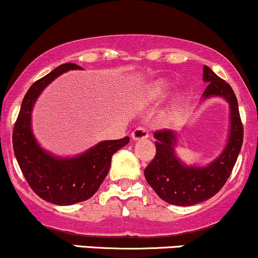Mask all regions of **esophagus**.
Wrapping results in <instances>:
<instances>
[{
	"label": "esophagus",
	"mask_w": 258,
	"mask_h": 258,
	"mask_svg": "<svg viewBox=\"0 0 258 258\" xmlns=\"http://www.w3.org/2000/svg\"><path fill=\"white\" fill-rule=\"evenodd\" d=\"M131 137L133 141H141V139H145L149 137V131L145 127H137L135 131H132Z\"/></svg>",
	"instance_id": "obj_1"
}]
</instances>
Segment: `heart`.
<instances>
[{"mask_svg": "<svg viewBox=\"0 0 258 258\" xmlns=\"http://www.w3.org/2000/svg\"><path fill=\"white\" fill-rule=\"evenodd\" d=\"M169 94V84L167 80H156V82L151 83L147 88L145 96L149 101L151 102H159L166 97ZM181 116V105L180 101H175L174 103L169 107V109L166 111L163 116V122L166 125H174L178 122Z\"/></svg>", "mask_w": 258, "mask_h": 258, "instance_id": "1", "label": "heart"}]
</instances>
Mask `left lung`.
<instances>
[{"label":"left lung","instance_id":"obj_1","mask_svg":"<svg viewBox=\"0 0 258 258\" xmlns=\"http://www.w3.org/2000/svg\"><path fill=\"white\" fill-rule=\"evenodd\" d=\"M203 80L208 84L203 99L218 96L229 104V136L222 153L206 167L187 166L174 153L176 133L162 130L154 133L156 155L144 170L148 184L161 200L175 206H194L215 196L231 175L243 145V123L233 90L208 66L203 68Z\"/></svg>","mask_w":258,"mask_h":258}]
</instances>
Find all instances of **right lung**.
I'll use <instances>...</instances> for the list:
<instances>
[{"label":"right lung","mask_w":258,"mask_h":258,"mask_svg":"<svg viewBox=\"0 0 258 258\" xmlns=\"http://www.w3.org/2000/svg\"><path fill=\"white\" fill-rule=\"evenodd\" d=\"M71 70L83 68L63 63L31 85L13 130L14 154L25 179L37 196L56 206H71L94 196L109 172L111 156L130 142L128 137L103 141L74 157H57L40 148L31 127L33 105L52 80Z\"/></svg>","instance_id":"right-lung-1"}]
</instances>
